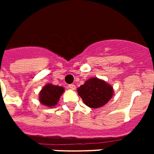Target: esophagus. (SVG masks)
<instances>
[{
  "mask_svg": "<svg viewBox=\"0 0 154 154\" xmlns=\"http://www.w3.org/2000/svg\"><path fill=\"white\" fill-rule=\"evenodd\" d=\"M68 88H69L70 89H72V90H75V89H76V86L74 84H70L68 85Z\"/></svg>",
  "mask_w": 154,
  "mask_h": 154,
  "instance_id": "obj_1",
  "label": "esophagus"
}]
</instances>
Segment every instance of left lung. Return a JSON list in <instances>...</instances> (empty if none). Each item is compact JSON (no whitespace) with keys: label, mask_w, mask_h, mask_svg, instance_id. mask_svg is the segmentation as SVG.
Listing matches in <instances>:
<instances>
[{"label":"left lung","mask_w":154,"mask_h":154,"mask_svg":"<svg viewBox=\"0 0 154 154\" xmlns=\"http://www.w3.org/2000/svg\"><path fill=\"white\" fill-rule=\"evenodd\" d=\"M113 88L104 80L92 77L77 88L78 95L91 108H99L106 105L112 97Z\"/></svg>","instance_id":"obj_1"}]
</instances>
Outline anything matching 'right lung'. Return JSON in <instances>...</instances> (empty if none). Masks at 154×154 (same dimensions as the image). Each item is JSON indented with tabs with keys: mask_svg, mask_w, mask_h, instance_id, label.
Wrapping results in <instances>:
<instances>
[{
	"mask_svg": "<svg viewBox=\"0 0 154 154\" xmlns=\"http://www.w3.org/2000/svg\"><path fill=\"white\" fill-rule=\"evenodd\" d=\"M65 91L64 88L51 83L45 85L39 92V101L41 104L49 107H55L61 96Z\"/></svg>",
	"mask_w": 154,
	"mask_h": 154,
	"instance_id": "obj_1",
	"label": "right lung"
}]
</instances>
